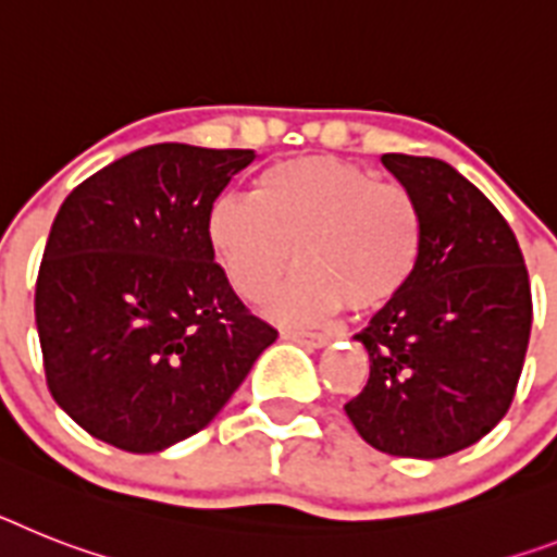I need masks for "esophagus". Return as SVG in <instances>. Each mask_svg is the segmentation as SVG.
Returning <instances> with one entry per match:
<instances>
[{
	"instance_id": "34e87169",
	"label": "esophagus",
	"mask_w": 557,
	"mask_h": 557,
	"mask_svg": "<svg viewBox=\"0 0 557 557\" xmlns=\"http://www.w3.org/2000/svg\"><path fill=\"white\" fill-rule=\"evenodd\" d=\"M283 339H292V343H300V345H306V348H322V345H329L331 336H329V334H317V331L286 329V331H283Z\"/></svg>"
}]
</instances>
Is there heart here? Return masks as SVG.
<instances>
[{
  "label": "heart",
  "mask_w": 557,
  "mask_h": 557,
  "mask_svg": "<svg viewBox=\"0 0 557 557\" xmlns=\"http://www.w3.org/2000/svg\"><path fill=\"white\" fill-rule=\"evenodd\" d=\"M207 235L246 300H263L297 251L302 271L269 308L283 320L320 322L345 302L376 311L408 288L422 255V212L408 186L373 181L339 158L302 156L265 170L255 195H221Z\"/></svg>",
  "instance_id": "1"
}]
</instances>
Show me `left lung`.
<instances>
[{
    "instance_id": "obj_1",
    "label": "left lung",
    "mask_w": 557,
    "mask_h": 557,
    "mask_svg": "<svg viewBox=\"0 0 557 557\" xmlns=\"http://www.w3.org/2000/svg\"><path fill=\"white\" fill-rule=\"evenodd\" d=\"M382 163L419 203L422 255L408 288L357 334L371 376L345 413L376 450L442 459L487 436L512 405L530 274L502 212L450 163L399 152Z\"/></svg>"
}]
</instances>
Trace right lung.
Instances as JSON below:
<instances>
[{"label":"right lung","mask_w":557,"mask_h":557,"mask_svg":"<svg viewBox=\"0 0 557 557\" xmlns=\"http://www.w3.org/2000/svg\"><path fill=\"white\" fill-rule=\"evenodd\" d=\"M255 149L152 144L70 191L36 277L55 405L90 436L158 453L207 428L277 339L228 286L209 209Z\"/></svg>","instance_id":"add662e5"}]
</instances>
